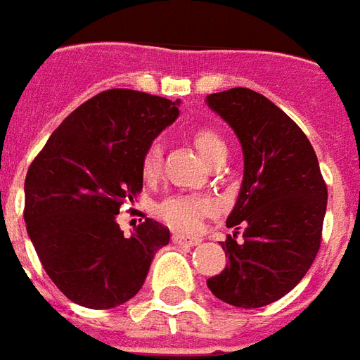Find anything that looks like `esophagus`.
I'll return each mask as SVG.
<instances>
[{
  "label": "esophagus",
  "mask_w": 360,
  "mask_h": 360,
  "mask_svg": "<svg viewBox=\"0 0 360 360\" xmlns=\"http://www.w3.org/2000/svg\"><path fill=\"white\" fill-rule=\"evenodd\" d=\"M172 242L174 244H180V246H198L200 244V238H195V236H184V234H172Z\"/></svg>",
  "instance_id": "esophagus-1"
}]
</instances>
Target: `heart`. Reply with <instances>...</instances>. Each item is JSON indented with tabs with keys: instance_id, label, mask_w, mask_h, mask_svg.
<instances>
[{
	"instance_id": "obj_1",
	"label": "heart",
	"mask_w": 360,
	"mask_h": 360,
	"mask_svg": "<svg viewBox=\"0 0 360 360\" xmlns=\"http://www.w3.org/2000/svg\"><path fill=\"white\" fill-rule=\"evenodd\" d=\"M193 141L195 147L200 149L203 159L211 160L215 155L225 151L226 145L223 137L209 129V127H200L193 134ZM160 160H162V151H160L159 141H153L143 153L141 159V174L147 182H153L160 172ZM217 205L207 198H198V195H170L159 205V217L174 226L178 231H195L200 226L203 217L215 213Z\"/></svg>"
}]
</instances>
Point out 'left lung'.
<instances>
[{"instance_id":"1","label":"left lung","mask_w":360,"mask_h":360,"mask_svg":"<svg viewBox=\"0 0 360 360\" xmlns=\"http://www.w3.org/2000/svg\"><path fill=\"white\" fill-rule=\"evenodd\" d=\"M207 106L233 127L244 178L221 244L225 269L209 290L226 304L259 308L285 297L312 266L328 205L318 157L304 131L264 94L236 86L209 94ZM243 229V240L236 234Z\"/></svg>"}]
</instances>
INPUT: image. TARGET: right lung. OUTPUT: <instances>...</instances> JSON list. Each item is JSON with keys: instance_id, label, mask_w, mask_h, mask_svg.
<instances>
[{"instance_id": "1", "label": "right lung", "mask_w": 360, "mask_h": 360, "mask_svg": "<svg viewBox=\"0 0 360 360\" xmlns=\"http://www.w3.org/2000/svg\"><path fill=\"white\" fill-rule=\"evenodd\" d=\"M178 101L110 89L63 120L25 180V223L48 277L75 304L106 310L143 287L170 233L153 219L124 236L116 215L143 188L141 159Z\"/></svg>"}]
</instances>
